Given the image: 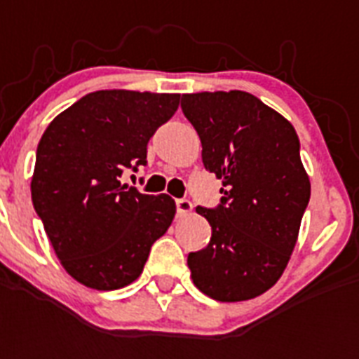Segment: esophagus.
<instances>
[{"instance_id": "34e87169", "label": "esophagus", "mask_w": 359, "mask_h": 359, "mask_svg": "<svg viewBox=\"0 0 359 359\" xmlns=\"http://www.w3.org/2000/svg\"><path fill=\"white\" fill-rule=\"evenodd\" d=\"M175 205H177V212L179 214H188L191 212V201L190 199H186V197H180V199H177L175 201Z\"/></svg>"}]
</instances>
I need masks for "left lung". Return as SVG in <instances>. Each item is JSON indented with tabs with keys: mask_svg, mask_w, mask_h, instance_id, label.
<instances>
[{
	"mask_svg": "<svg viewBox=\"0 0 359 359\" xmlns=\"http://www.w3.org/2000/svg\"><path fill=\"white\" fill-rule=\"evenodd\" d=\"M180 108L203 145V165L222 179L216 207H197L212 236L188 253L191 279L219 302L250 300L283 273L311 184L289 121L244 91L182 95Z\"/></svg>",
	"mask_w": 359,
	"mask_h": 359,
	"instance_id": "obj_1",
	"label": "left lung"
}]
</instances>
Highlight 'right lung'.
I'll return each mask as SVG.
<instances>
[{"label":"right lung","instance_id":"add662e5","mask_svg":"<svg viewBox=\"0 0 359 359\" xmlns=\"http://www.w3.org/2000/svg\"><path fill=\"white\" fill-rule=\"evenodd\" d=\"M180 95L95 91L59 114L36 147L31 199L53 251L86 287L114 290L143 272L175 216L169 196L121 184L147 165V143Z\"/></svg>","mask_w":359,"mask_h":359}]
</instances>
